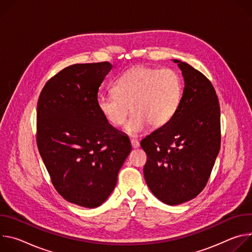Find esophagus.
Here are the masks:
<instances>
[{"label": "esophagus", "mask_w": 252, "mask_h": 252, "mask_svg": "<svg viewBox=\"0 0 252 252\" xmlns=\"http://www.w3.org/2000/svg\"><path fill=\"white\" fill-rule=\"evenodd\" d=\"M130 143L132 149H137L139 147V142L137 139H130Z\"/></svg>", "instance_id": "1"}]
</instances>
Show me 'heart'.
I'll list each match as a JSON object with an SVG mask.
<instances>
[{
  "label": "heart",
  "instance_id": "heart-1",
  "mask_svg": "<svg viewBox=\"0 0 252 252\" xmlns=\"http://www.w3.org/2000/svg\"><path fill=\"white\" fill-rule=\"evenodd\" d=\"M113 94H99L96 106L104 120L114 127L125 124L126 131L132 136L145 132L149 126L158 128L174 116L182 89L177 75L171 69L135 66L116 80Z\"/></svg>",
  "mask_w": 252,
  "mask_h": 252
}]
</instances>
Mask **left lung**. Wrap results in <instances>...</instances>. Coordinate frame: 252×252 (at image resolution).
<instances>
[{
    "label": "left lung",
    "instance_id": "left-lung-1",
    "mask_svg": "<svg viewBox=\"0 0 252 252\" xmlns=\"http://www.w3.org/2000/svg\"><path fill=\"white\" fill-rule=\"evenodd\" d=\"M185 81L172 119L140 141L148 156L143 167L154 195L168 205L197 196L206 186L220 149V109L211 83L179 60Z\"/></svg>",
    "mask_w": 252,
    "mask_h": 252
}]
</instances>
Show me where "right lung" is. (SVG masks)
<instances>
[{"mask_svg":"<svg viewBox=\"0 0 252 252\" xmlns=\"http://www.w3.org/2000/svg\"><path fill=\"white\" fill-rule=\"evenodd\" d=\"M109 62L69 65L44 87L37 109V143L57 191L77 205L95 208L116 188L131 151L127 135L96 106Z\"/></svg>","mask_w":252,"mask_h":252,"instance_id":"right-lung-1","label":"right lung"}]
</instances>
